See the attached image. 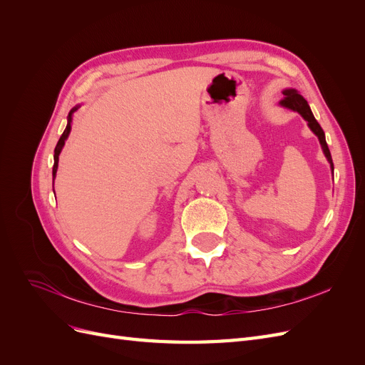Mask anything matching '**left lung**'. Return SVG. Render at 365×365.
Instances as JSON below:
<instances>
[{"instance_id":"obj_1","label":"left lung","mask_w":365,"mask_h":365,"mask_svg":"<svg viewBox=\"0 0 365 365\" xmlns=\"http://www.w3.org/2000/svg\"><path fill=\"white\" fill-rule=\"evenodd\" d=\"M283 98L280 101V105L283 108H288V109H292V111L300 114L306 121H307V126L311 128V130L314 132V134L318 137L319 140V145H322L323 148V152L324 155L327 158V161L330 163V168H332V172H334V163H332V155H330V150L327 148V143H326V137H324V130L322 129V126H319L318 121L315 120L311 108H309L307 102L304 101V97L302 94H298L297 90H292V88H289V90H284L283 91Z\"/></svg>"}]
</instances>
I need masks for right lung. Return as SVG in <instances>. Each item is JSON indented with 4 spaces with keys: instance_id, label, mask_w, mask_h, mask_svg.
<instances>
[{
    "instance_id": "right-lung-1",
    "label": "right lung",
    "mask_w": 365,
    "mask_h": 365,
    "mask_svg": "<svg viewBox=\"0 0 365 365\" xmlns=\"http://www.w3.org/2000/svg\"><path fill=\"white\" fill-rule=\"evenodd\" d=\"M77 109H79V106H74V108L71 109V111H70V114H68V123H67V128H65L63 134L61 135V138H59V141H58L56 148H54L53 178H54V176H56V172H58V163H59V153H61V150H62V148H63V145H65V140H67V138H68V135H70V130H71V121H73V114L77 111Z\"/></svg>"
}]
</instances>
